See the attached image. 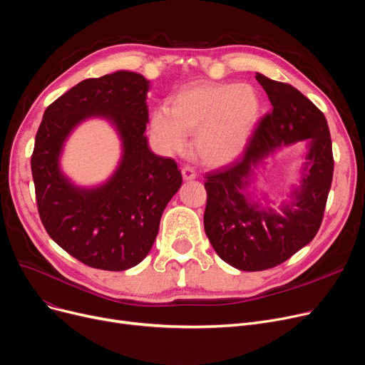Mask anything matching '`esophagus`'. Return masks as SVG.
<instances>
[{
  "label": "esophagus",
  "mask_w": 365,
  "mask_h": 365,
  "mask_svg": "<svg viewBox=\"0 0 365 365\" xmlns=\"http://www.w3.org/2000/svg\"><path fill=\"white\" fill-rule=\"evenodd\" d=\"M182 176H183L185 180H194L197 178V173H195V170L192 167L186 165V167L182 168Z\"/></svg>",
  "instance_id": "obj_1"
}]
</instances>
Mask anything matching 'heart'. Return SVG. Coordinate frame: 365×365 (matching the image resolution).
<instances>
[{
	"label": "heart",
	"mask_w": 365,
	"mask_h": 365,
	"mask_svg": "<svg viewBox=\"0 0 365 365\" xmlns=\"http://www.w3.org/2000/svg\"><path fill=\"white\" fill-rule=\"evenodd\" d=\"M262 103L248 84L200 83L180 90L167 109L153 110L152 139L167 153L185 149L194 134V148L208 165L237 160L260 121Z\"/></svg>",
	"instance_id": "obj_1"
}]
</instances>
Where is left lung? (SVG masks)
<instances>
[{
	"label": "left lung",
	"instance_id": "left-lung-1",
	"mask_svg": "<svg viewBox=\"0 0 365 365\" xmlns=\"http://www.w3.org/2000/svg\"><path fill=\"white\" fill-rule=\"evenodd\" d=\"M256 80L272 105L241 158L205 176L204 229L219 257L240 271L274 267L317 235L333 180V150L324 113L290 84L262 73ZM309 140L301 185L277 214L267 200L246 192L255 170L282 145Z\"/></svg>",
	"mask_w": 365,
	"mask_h": 365
}]
</instances>
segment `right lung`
<instances>
[{"instance_id":"add662e5","label":"right lung","mask_w":365,"mask_h":365,"mask_svg":"<svg viewBox=\"0 0 365 365\" xmlns=\"http://www.w3.org/2000/svg\"><path fill=\"white\" fill-rule=\"evenodd\" d=\"M149 81L118 71L68 90L44 112L31 158L38 213L50 238L87 266L125 271L139 264L180 185L175 160L155 155L145 136ZM88 118L108 119L123 145L114 175L94 188L73 185L60 170L63 145Z\"/></svg>"}]
</instances>
